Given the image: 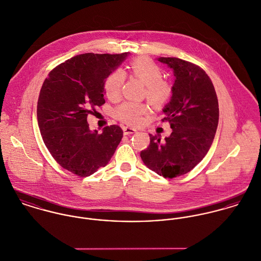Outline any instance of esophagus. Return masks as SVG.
<instances>
[{"label": "esophagus", "instance_id": "1", "mask_svg": "<svg viewBox=\"0 0 261 261\" xmlns=\"http://www.w3.org/2000/svg\"><path fill=\"white\" fill-rule=\"evenodd\" d=\"M122 129H123V134H124L125 136L135 134V133L137 132V129H135V128H133V127H129V126H123Z\"/></svg>", "mask_w": 261, "mask_h": 261}]
</instances>
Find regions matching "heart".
<instances>
[{
  "label": "heart",
  "mask_w": 261,
  "mask_h": 261,
  "mask_svg": "<svg viewBox=\"0 0 261 261\" xmlns=\"http://www.w3.org/2000/svg\"><path fill=\"white\" fill-rule=\"evenodd\" d=\"M132 74L141 79L146 84L145 95L149 102L161 108L165 106L172 97V85L163 79V70L161 67L148 58H139L130 64ZM125 79V74L118 69L108 76L105 82L106 94L111 99H117L120 96L121 88ZM149 112L146 103L124 101L114 111V115L127 124H138L141 122L143 115Z\"/></svg>",
  "instance_id": "b5f03b06"
}]
</instances>
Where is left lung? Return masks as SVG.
Here are the masks:
<instances>
[{
  "label": "left lung",
  "mask_w": 261,
  "mask_h": 261,
  "mask_svg": "<svg viewBox=\"0 0 261 261\" xmlns=\"http://www.w3.org/2000/svg\"><path fill=\"white\" fill-rule=\"evenodd\" d=\"M175 76L173 94L163 112L172 134L149 135V148L142 150L144 164L160 176L175 178L195 168L210 149L219 119L214 85L199 66L175 57H160Z\"/></svg>",
  "instance_id": "left-lung-1"
}]
</instances>
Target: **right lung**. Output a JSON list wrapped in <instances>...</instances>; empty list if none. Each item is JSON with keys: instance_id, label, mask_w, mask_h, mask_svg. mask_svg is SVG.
Returning a JSON list of instances; mask_svg holds the SVG:
<instances>
[{"instance_id": "add662e5", "label": "right lung", "mask_w": 261, "mask_h": 261, "mask_svg": "<svg viewBox=\"0 0 261 261\" xmlns=\"http://www.w3.org/2000/svg\"><path fill=\"white\" fill-rule=\"evenodd\" d=\"M129 55L85 53L55 67L43 82L38 125L55 161L79 177H88L111 161L122 138L118 125L91 130L87 115L101 107L105 82Z\"/></svg>"}]
</instances>
